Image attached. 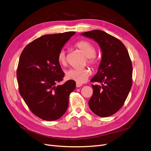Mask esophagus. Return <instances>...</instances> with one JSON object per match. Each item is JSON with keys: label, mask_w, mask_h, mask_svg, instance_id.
<instances>
[{"label": "esophagus", "mask_w": 151, "mask_h": 151, "mask_svg": "<svg viewBox=\"0 0 151 151\" xmlns=\"http://www.w3.org/2000/svg\"><path fill=\"white\" fill-rule=\"evenodd\" d=\"M82 86H83V85H82L81 84H79V83H78L76 84V87H81Z\"/></svg>", "instance_id": "obj_1"}]
</instances>
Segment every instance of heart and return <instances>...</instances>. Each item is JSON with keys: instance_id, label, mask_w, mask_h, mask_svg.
I'll return each instance as SVG.
<instances>
[{"instance_id": "1", "label": "heart", "mask_w": 151, "mask_h": 151, "mask_svg": "<svg viewBox=\"0 0 151 151\" xmlns=\"http://www.w3.org/2000/svg\"><path fill=\"white\" fill-rule=\"evenodd\" d=\"M75 46L84 53L87 57V63L93 67H96L99 63L98 59L95 56L96 49L93 45L86 40H81L75 44ZM58 61L61 64H65L66 62L65 52L61 50L58 55ZM91 74L89 68L83 69H74L71 68L66 72V78L69 80L76 81V83H84L87 80Z\"/></svg>"}]
</instances>
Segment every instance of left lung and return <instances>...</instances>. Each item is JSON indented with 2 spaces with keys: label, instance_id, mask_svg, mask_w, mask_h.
<instances>
[{
  "label": "left lung",
  "instance_id": "obj_1",
  "mask_svg": "<svg viewBox=\"0 0 151 151\" xmlns=\"http://www.w3.org/2000/svg\"><path fill=\"white\" fill-rule=\"evenodd\" d=\"M99 45L102 55L98 71L90 80L93 93L88 101L91 110L105 117L117 112L124 104L132 86V66L128 52L122 42L101 30L81 33Z\"/></svg>",
  "mask_w": 151,
  "mask_h": 151
}]
</instances>
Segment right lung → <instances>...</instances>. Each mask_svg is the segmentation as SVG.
Masks as SVG:
<instances>
[{
  "label": "right lung",
  "instance_id": "add662e5",
  "mask_svg": "<svg viewBox=\"0 0 151 151\" xmlns=\"http://www.w3.org/2000/svg\"><path fill=\"white\" fill-rule=\"evenodd\" d=\"M75 34L45 35L27 45L20 55L17 70L20 94L30 110L43 120L61 117L76 87L72 80L56 85L64 76L58 55Z\"/></svg>",
  "mask_w": 151,
  "mask_h": 151
}]
</instances>
